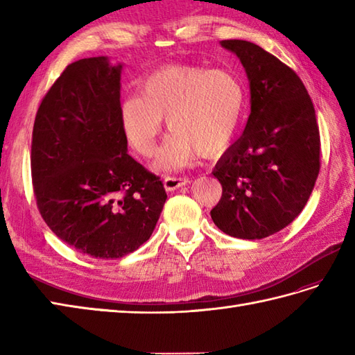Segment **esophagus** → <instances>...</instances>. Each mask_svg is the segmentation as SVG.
Here are the masks:
<instances>
[{
  "mask_svg": "<svg viewBox=\"0 0 355 355\" xmlns=\"http://www.w3.org/2000/svg\"><path fill=\"white\" fill-rule=\"evenodd\" d=\"M191 183L189 178H177V177H166L163 180V186L164 189L168 192H172L178 189V187H183V186H187Z\"/></svg>",
  "mask_w": 355,
  "mask_h": 355,
  "instance_id": "obj_1",
  "label": "esophagus"
}]
</instances>
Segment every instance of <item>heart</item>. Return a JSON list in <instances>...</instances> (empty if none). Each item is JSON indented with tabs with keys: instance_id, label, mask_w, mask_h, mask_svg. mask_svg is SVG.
<instances>
[{
	"instance_id": "obj_1",
	"label": "heart",
	"mask_w": 355,
	"mask_h": 355,
	"mask_svg": "<svg viewBox=\"0 0 355 355\" xmlns=\"http://www.w3.org/2000/svg\"><path fill=\"white\" fill-rule=\"evenodd\" d=\"M245 108V89L229 71L193 65H172L143 80L140 96L120 102V125L130 145L143 157L154 153L162 132L168 130L153 168L171 173L186 168L195 154L215 158L235 140Z\"/></svg>"
}]
</instances>
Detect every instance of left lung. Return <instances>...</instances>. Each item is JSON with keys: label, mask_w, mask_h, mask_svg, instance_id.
Returning a JSON list of instances; mask_svg holds the SVG:
<instances>
[{"label": "left lung", "mask_w": 355, "mask_h": 355, "mask_svg": "<svg viewBox=\"0 0 355 355\" xmlns=\"http://www.w3.org/2000/svg\"><path fill=\"white\" fill-rule=\"evenodd\" d=\"M220 44L244 67L250 116L212 172L223 197L210 215L230 236L262 239L293 223L310 198L320 169L319 126L306 88L290 67L253 42Z\"/></svg>", "instance_id": "8db88e82"}]
</instances>
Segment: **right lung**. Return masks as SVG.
<instances>
[{"label":"right lung","instance_id":"add662e5","mask_svg":"<svg viewBox=\"0 0 355 355\" xmlns=\"http://www.w3.org/2000/svg\"><path fill=\"white\" fill-rule=\"evenodd\" d=\"M123 64H70L36 112L32 177L41 216L79 253L117 259L153 235L168 195L128 154L120 125Z\"/></svg>","mask_w":355,"mask_h":355}]
</instances>
